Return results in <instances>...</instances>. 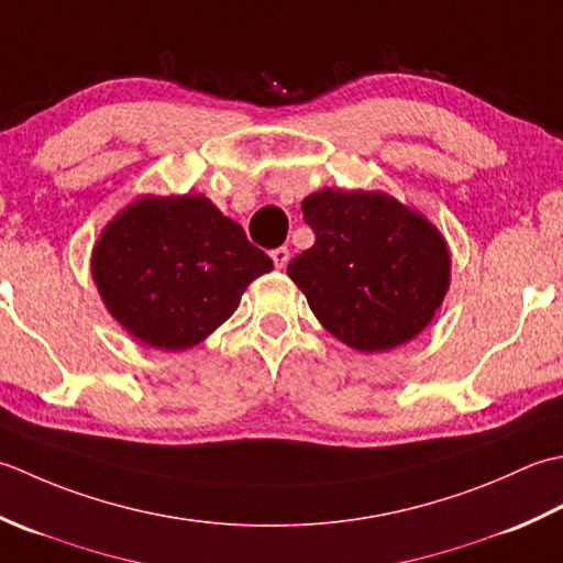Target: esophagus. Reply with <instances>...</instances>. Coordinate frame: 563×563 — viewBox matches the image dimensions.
Listing matches in <instances>:
<instances>
[{"label": "esophagus", "instance_id": "34e87169", "mask_svg": "<svg viewBox=\"0 0 563 563\" xmlns=\"http://www.w3.org/2000/svg\"><path fill=\"white\" fill-rule=\"evenodd\" d=\"M269 257L274 260V267L282 269V267H286V262H289V247H277V250H272V252H269Z\"/></svg>", "mask_w": 563, "mask_h": 563}]
</instances>
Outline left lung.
Instances as JSON below:
<instances>
[{
	"label": "left lung",
	"instance_id": "left-lung-1",
	"mask_svg": "<svg viewBox=\"0 0 563 563\" xmlns=\"http://www.w3.org/2000/svg\"><path fill=\"white\" fill-rule=\"evenodd\" d=\"M301 209L316 243L286 272L325 330L360 352L416 338L450 286L438 228L382 191L323 189Z\"/></svg>",
	"mask_w": 563,
	"mask_h": 563
}]
</instances>
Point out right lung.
<instances>
[{"label":"right lung","instance_id":"add662e5","mask_svg":"<svg viewBox=\"0 0 563 563\" xmlns=\"http://www.w3.org/2000/svg\"><path fill=\"white\" fill-rule=\"evenodd\" d=\"M272 260L201 197H143L101 233L91 274L107 308L145 345L179 352L225 323Z\"/></svg>","mask_w":563,"mask_h":563}]
</instances>
